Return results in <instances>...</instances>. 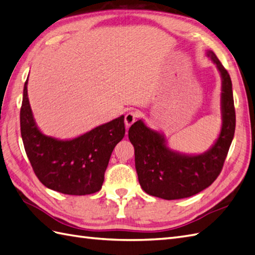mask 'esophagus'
Returning a JSON list of instances; mask_svg holds the SVG:
<instances>
[{
    "mask_svg": "<svg viewBox=\"0 0 255 255\" xmlns=\"http://www.w3.org/2000/svg\"><path fill=\"white\" fill-rule=\"evenodd\" d=\"M136 120V112L135 111H128L127 115L124 116V123H126V127L129 128L132 124Z\"/></svg>",
    "mask_w": 255,
    "mask_h": 255,
    "instance_id": "1",
    "label": "esophagus"
}]
</instances>
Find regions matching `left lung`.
<instances>
[{
	"label": "left lung",
	"instance_id": "8db88e82",
	"mask_svg": "<svg viewBox=\"0 0 255 255\" xmlns=\"http://www.w3.org/2000/svg\"><path fill=\"white\" fill-rule=\"evenodd\" d=\"M206 55L222 77V128L217 139L202 154H184L171 149L161 132L147 127L139 119L128 129L134 146L135 168L139 184L147 194L163 200L193 196L211 185L223 169L236 128L233 84L212 50Z\"/></svg>",
	"mask_w": 255,
	"mask_h": 255
}]
</instances>
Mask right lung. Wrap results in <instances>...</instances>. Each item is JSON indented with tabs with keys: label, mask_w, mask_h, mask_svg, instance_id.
<instances>
[{
	"label": "right lung",
	"mask_w": 255,
	"mask_h": 255,
	"mask_svg": "<svg viewBox=\"0 0 255 255\" xmlns=\"http://www.w3.org/2000/svg\"><path fill=\"white\" fill-rule=\"evenodd\" d=\"M24 85L20 109L22 143L33 171L48 189L69 195H86L103 186L116 145L126 134L124 116L71 139L43 134L33 118Z\"/></svg>",
	"instance_id": "obj_1"
}]
</instances>
